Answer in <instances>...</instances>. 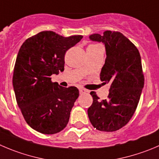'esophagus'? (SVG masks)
<instances>
[{
	"label": "esophagus",
	"mask_w": 159,
	"mask_h": 159,
	"mask_svg": "<svg viewBox=\"0 0 159 159\" xmlns=\"http://www.w3.org/2000/svg\"><path fill=\"white\" fill-rule=\"evenodd\" d=\"M87 90H85V89H83V88H80V94H83V93H87Z\"/></svg>",
	"instance_id": "obj_1"
}]
</instances>
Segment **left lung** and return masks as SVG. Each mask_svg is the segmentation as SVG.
<instances>
[{
    "instance_id": "8db88e82",
    "label": "left lung",
    "mask_w": 159,
    "mask_h": 159,
    "mask_svg": "<svg viewBox=\"0 0 159 159\" xmlns=\"http://www.w3.org/2000/svg\"><path fill=\"white\" fill-rule=\"evenodd\" d=\"M89 38L105 44L106 58L100 79L110 84L108 99L100 101L94 92L90 93L93 103L87 110L89 119L98 130L116 131L130 120L140 101L144 84L140 53L119 32L107 30Z\"/></svg>"
}]
</instances>
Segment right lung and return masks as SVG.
Instances as JSON below:
<instances>
[{"instance_id": "1", "label": "right lung", "mask_w": 159, "mask_h": 159, "mask_svg": "<svg viewBox=\"0 0 159 159\" xmlns=\"http://www.w3.org/2000/svg\"><path fill=\"white\" fill-rule=\"evenodd\" d=\"M82 38L43 31L19 49L12 80L16 101L27 124L41 134H57L69 122L79 90L61 87L50 76L64 71L66 52Z\"/></svg>"}]
</instances>
